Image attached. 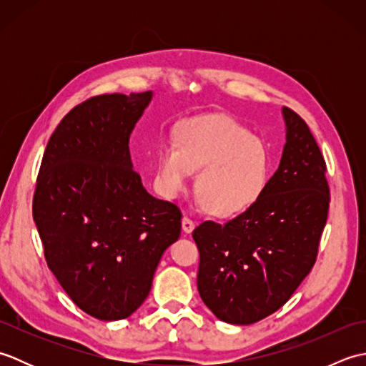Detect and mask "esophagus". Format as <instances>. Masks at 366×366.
I'll return each mask as SVG.
<instances>
[{"label": "esophagus", "mask_w": 366, "mask_h": 366, "mask_svg": "<svg viewBox=\"0 0 366 366\" xmlns=\"http://www.w3.org/2000/svg\"><path fill=\"white\" fill-rule=\"evenodd\" d=\"M193 228H195V222H193L190 217L185 215L184 219H182V229H184V232H192Z\"/></svg>", "instance_id": "esophagus-1"}]
</instances>
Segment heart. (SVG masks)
Returning <instances> with one entry per match:
<instances>
[{
    "label": "heart",
    "instance_id": "obj_1",
    "mask_svg": "<svg viewBox=\"0 0 366 366\" xmlns=\"http://www.w3.org/2000/svg\"><path fill=\"white\" fill-rule=\"evenodd\" d=\"M197 195L206 211L220 219L248 211L267 187L272 159L266 143L232 118L203 116L177 129L174 143L157 154L155 182L174 198L198 171Z\"/></svg>",
    "mask_w": 366,
    "mask_h": 366
}]
</instances>
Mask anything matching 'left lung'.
<instances>
[{
    "label": "left lung",
    "mask_w": 366,
    "mask_h": 366,
    "mask_svg": "<svg viewBox=\"0 0 366 366\" xmlns=\"http://www.w3.org/2000/svg\"><path fill=\"white\" fill-rule=\"evenodd\" d=\"M286 144L261 198L236 219L203 222L198 291L219 320L253 324L275 313L315 266L330 189L324 155L307 122L283 108Z\"/></svg>",
    "instance_id": "left-lung-1"
}]
</instances>
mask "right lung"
<instances>
[{
	"label": "right lung",
	"mask_w": 366,
	"mask_h": 366,
	"mask_svg": "<svg viewBox=\"0 0 366 366\" xmlns=\"http://www.w3.org/2000/svg\"><path fill=\"white\" fill-rule=\"evenodd\" d=\"M152 92L100 94L69 112L46 143L33 219L46 266L84 313L129 317L151 291L181 209L151 197L132 168L129 138Z\"/></svg>",
	"instance_id": "right-lung-1"
}]
</instances>
